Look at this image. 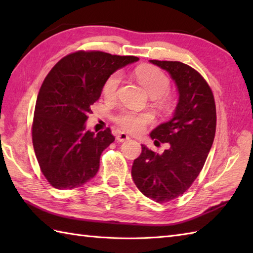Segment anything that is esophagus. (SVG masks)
<instances>
[{"mask_svg": "<svg viewBox=\"0 0 253 253\" xmlns=\"http://www.w3.org/2000/svg\"><path fill=\"white\" fill-rule=\"evenodd\" d=\"M129 136L128 135H126L125 132H120V133H117V136H116V140L118 141V142H124V141H127V140H129Z\"/></svg>", "mask_w": 253, "mask_h": 253, "instance_id": "obj_1", "label": "esophagus"}]
</instances>
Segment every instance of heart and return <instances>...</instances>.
I'll use <instances>...</instances> for the list:
<instances>
[{
    "label": "heart",
    "instance_id": "b5f03b06",
    "mask_svg": "<svg viewBox=\"0 0 253 253\" xmlns=\"http://www.w3.org/2000/svg\"><path fill=\"white\" fill-rule=\"evenodd\" d=\"M136 76L151 96L160 98L169 92L170 85L169 79L160 69L149 66L138 67L136 69ZM122 80L123 75L121 71L112 73L105 79L103 88H102V92H103L105 99H116ZM113 121L124 130L132 133H140L146 129L148 125L153 123L154 117L149 112L138 113L130 110H122L113 116Z\"/></svg>",
    "mask_w": 253,
    "mask_h": 253
}]
</instances>
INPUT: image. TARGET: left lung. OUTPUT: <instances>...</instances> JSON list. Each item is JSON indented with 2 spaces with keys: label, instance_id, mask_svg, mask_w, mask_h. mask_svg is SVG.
Listing matches in <instances>:
<instances>
[{
  "label": "left lung",
  "instance_id": "8db88e82",
  "mask_svg": "<svg viewBox=\"0 0 253 253\" xmlns=\"http://www.w3.org/2000/svg\"><path fill=\"white\" fill-rule=\"evenodd\" d=\"M150 62L169 73L179 99L173 118L150 133L155 144L168 142L169 148L159 154L141 144L131 176L144 196L165 203L186 192L200 174L215 136L216 107L209 84L195 68L176 61Z\"/></svg>",
  "mask_w": 253,
  "mask_h": 253
}]
</instances>
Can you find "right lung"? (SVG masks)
<instances>
[{"label": "right lung", "instance_id": "1", "mask_svg": "<svg viewBox=\"0 0 253 253\" xmlns=\"http://www.w3.org/2000/svg\"><path fill=\"white\" fill-rule=\"evenodd\" d=\"M136 56L77 51L46 75L38 94L32 144L42 174L56 189H74L93 178L103 150L115 140L110 128L94 133L84 123L105 79Z\"/></svg>", "mask_w": 253, "mask_h": 253}]
</instances>
